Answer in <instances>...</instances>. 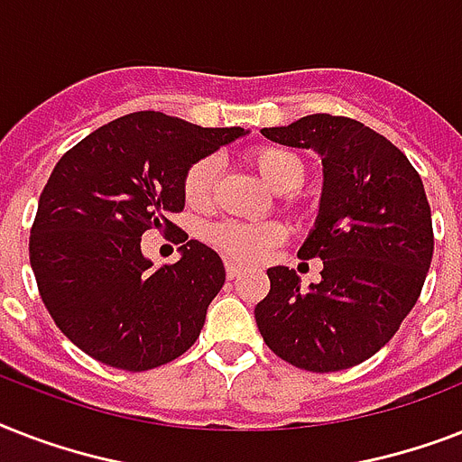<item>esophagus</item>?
<instances>
[{"label": "esophagus", "mask_w": 462, "mask_h": 462, "mask_svg": "<svg viewBox=\"0 0 462 462\" xmlns=\"http://www.w3.org/2000/svg\"><path fill=\"white\" fill-rule=\"evenodd\" d=\"M239 266H235L232 261H225V275H227V281H235V278H239Z\"/></svg>", "instance_id": "1"}]
</instances>
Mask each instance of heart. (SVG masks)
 <instances>
[{
	"label": "heart",
	"mask_w": 462,
	"mask_h": 462,
	"mask_svg": "<svg viewBox=\"0 0 462 462\" xmlns=\"http://www.w3.org/2000/svg\"><path fill=\"white\" fill-rule=\"evenodd\" d=\"M246 162L263 177L268 187L278 194H290L302 187L307 177V165L302 155L282 146H254L246 151ZM217 189V162L210 155H203L191 162L181 181L184 201L191 208H208L216 199ZM210 245L232 261L239 263H256L266 259L275 246L285 242V227L281 223H239V220H225L213 225L208 230Z\"/></svg>",
	"instance_id": "b5f03b06"
}]
</instances>
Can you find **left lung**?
Instances as JSON below:
<instances>
[{"mask_svg":"<svg viewBox=\"0 0 462 462\" xmlns=\"http://www.w3.org/2000/svg\"><path fill=\"white\" fill-rule=\"evenodd\" d=\"M261 132L321 155L319 217L297 256L321 259L323 271L304 290L295 268H268L256 326L290 365L350 369L395 336L422 292L434 254L424 184L402 151L357 119L309 115Z\"/></svg>","mask_w":462,"mask_h":462,"instance_id":"1","label":"left lung"}]
</instances>
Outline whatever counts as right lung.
<instances>
[{
	"label": "right lung",
	"mask_w": 462,
	"mask_h": 462,
	"mask_svg": "<svg viewBox=\"0 0 462 462\" xmlns=\"http://www.w3.org/2000/svg\"><path fill=\"white\" fill-rule=\"evenodd\" d=\"M245 129H203L162 112H134L61 155L40 194L31 266L64 336L103 365L146 372L196 343L206 309L225 285L223 261L187 239L177 264L140 254L148 229L171 234L184 210L189 165Z\"/></svg>",
	"instance_id": "obj_1"
}]
</instances>
